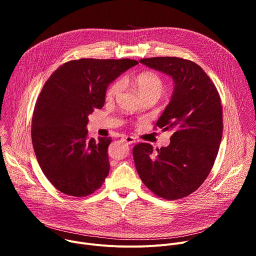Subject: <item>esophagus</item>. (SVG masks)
<instances>
[{"mask_svg": "<svg viewBox=\"0 0 256 256\" xmlns=\"http://www.w3.org/2000/svg\"><path fill=\"white\" fill-rule=\"evenodd\" d=\"M122 140L128 144H132L134 142H136V138L134 136H122Z\"/></svg>", "mask_w": 256, "mask_h": 256, "instance_id": "1", "label": "esophagus"}]
</instances>
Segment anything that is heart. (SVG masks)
I'll return each instance as SVG.
<instances>
[{"instance_id": "1", "label": "heart", "mask_w": 256, "mask_h": 256, "mask_svg": "<svg viewBox=\"0 0 256 256\" xmlns=\"http://www.w3.org/2000/svg\"><path fill=\"white\" fill-rule=\"evenodd\" d=\"M134 83L138 88V93L142 97L146 95H156L160 97L164 92V83L162 79L152 72H140L134 78ZM122 89V82L118 80L114 82L106 90L105 97L107 100H110L118 96Z\"/></svg>"}]
</instances>
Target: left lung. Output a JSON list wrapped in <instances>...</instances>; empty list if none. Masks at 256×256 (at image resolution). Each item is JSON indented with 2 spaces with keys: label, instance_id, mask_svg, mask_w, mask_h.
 I'll return each mask as SVG.
<instances>
[{
  "label": "left lung",
  "instance_id": "1",
  "mask_svg": "<svg viewBox=\"0 0 256 256\" xmlns=\"http://www.w3.org/2000/svg\"><path fill=\"white\" fill-rule=\"evenodd\" d=\"M147 66L172 77L175 87L154 128L171 130L168 147L140 142L132 149L144 184L159 198L175 200L194 192L210 174L223 134L221 97L196 62L176 56L142 58Z\"/></svg>",
  "mask_w": 256,
  "mask_h": 256
}]
</instances>
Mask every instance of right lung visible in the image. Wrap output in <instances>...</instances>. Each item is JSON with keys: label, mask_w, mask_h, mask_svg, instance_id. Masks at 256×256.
Listing matches in <instances>:
<instances>
[{"label": "right lung", "mask_w": 256, "mask_h": 256, "mask_svg": "<svg viewBox=\"0 0 256 256\" xmlns=\"http://www.w3.org/2000/svg\"><path fill=\"white\" fill-rule=\"evenodd\" d=\"M130 58H79L60 66L36 100L31 138L38 164L58 192L94 194L109 173L110 138H89L88 116L101 109L108 84L138 64Z\"/></svg>", "instance_id": "1"}]
</instances>
